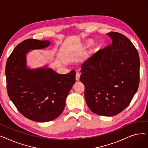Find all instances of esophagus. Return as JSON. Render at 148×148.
I'll list each match as a JSON object with an SVG mask.
<instances>
[{
	"label": "esophagus",
	"mask_w": 148,
	"mask_h": 148,
	"mask_svg": "<svg viewBox=\"0 0 148 148\" xmlns=\"http://www.w3.org/2000/svg\"><path fill=\"white\" fill-rule=\"evenodd\" d=\"M80 74L79 73H76L75 75V79L77 81H79L80 80Z\"/></svg>",
	"instance_id": "esophagus-1"
}]
</instances>
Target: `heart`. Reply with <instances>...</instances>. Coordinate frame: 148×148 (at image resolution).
<instances>
[{"label": "heart", "instance_id": "1", "mask_svg": "<svg viewBox=\"0 0 148 148\" xmlns=\"http://www.w3.org/2000/svg\"><path fill=\"white\" fill-rule=\"evenodd\" d=\"M93 42H94V41H93L92 40H89L87 41L86 44H87V45H88V46H89V45H92V44H93Z\"/></svg>", "mask_w": 148, "mask_h": 148}]
</instances>
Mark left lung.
Listing matches in <instances>:
<instances>
[{"instance_id": "left-lung-1", "label": "left lung", "mask_w": 148, "mask_h": 148, "mask_svg": "<svg viewBox=\"0 0 148 148\" xmlns=\"http://www.w3.org/2000/svg\"><path fill=\"white\" fill-rule=\"evenodd\" d=\"M112 44L85 60L80 80L90 110L97 114L112 116L130 104L139 84L140 59L129 39L112 32Z\"/></svg>"}]
</instances>
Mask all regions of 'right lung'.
<instances>
[{
	"label": "right lung",
	"mask_w": 148,
	"mask_h": 148,
	"mask_svg": "<svg viewBox=\"0 0 148 148\" xmlns=\"http://www.w3.org/2000/svg\"><path fill=\"white\" fill-rule=\"evenodd\" d=\"M50 44L49 41L35 39L23 41L15 47L6 64V88L10 99L21 114L38 122L58 117L75 83L74 70L60 74L47 65L36 69L27 67V53L45 49Z\"/></svg>",
	"instance_id": "1"
}]
</instances>
